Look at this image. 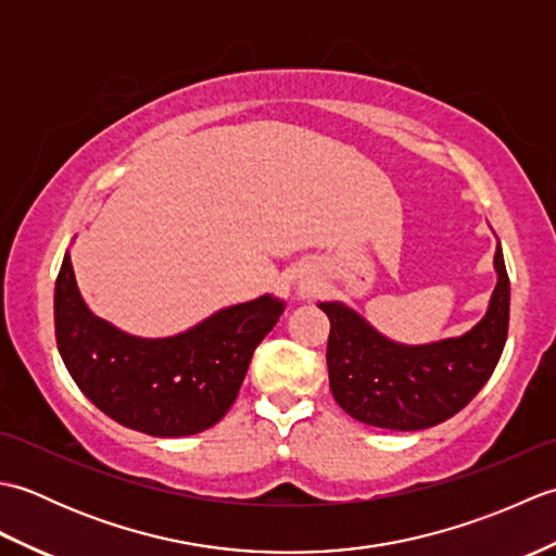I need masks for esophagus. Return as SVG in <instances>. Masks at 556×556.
Here are the masks:
<instances>
[{"mask_svg":"<svg viewBox=\"0 0 556 556\" xmlns=\"http://www.w3.org/2000/svg\"><path fill=\"white\" fill-rule=\"evenodd\" d=\"M293 291H296L299 299H308L311 293L315 291V281L313 279H305V277H299L296 287H293Z\"/></svg>","mask_w":556,"mask_h":556,"instance_id":"1","label":"esophagus"}]
</instances>
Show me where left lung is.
I'll list each match as a JSON object with an SVG mask.
<instances>
[{
	"instance_id": "left-lung-1",
	"label": "left lung",
	"mask_w": 556,
	"mask_h": 556,
	"mask_svg": "<svg viewBox=\"0 0 556 556\" xmlns=\"http://www.w3.org/2000/svg\"><path fill=\"white\" fill-rule=\"evenodd\" d=\"M488 313L466 334L432 344H399L346 303L323 301L329 317L327 370L334 401L351 418L387 430H425L456 416L500 363L509 332V275L502 245L494 251Z\"/></svg>"
}]
</instances>
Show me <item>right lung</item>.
<instances>
[{
  "label": "right lung",
  "mask_w": 556,
  "mask_h": 556,
  "mask_svg": "<svg viewBox=\"0 0 556 556\" xmlns=\"http://www.w3.org/2000/svg\"><path fill=\"white\" fill-rule=\"evenodd\" d=\"M281 313L285 301L265 293L186 332L143 339L88 308L68 251L54 285L56 349L68 375L104 416L152 437L198 434L227 416Z\"/></svg>",
  "instance_id": "1"
}]
</instances>
